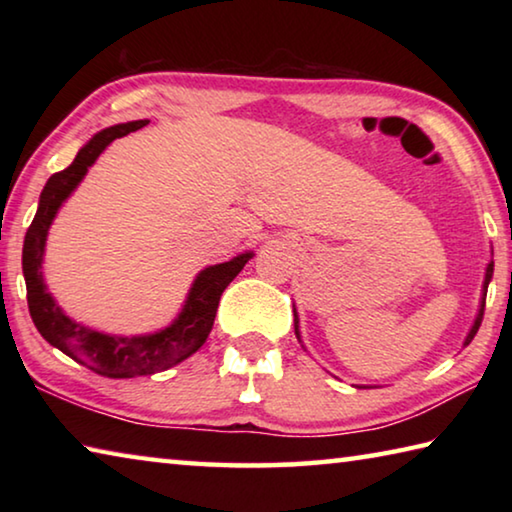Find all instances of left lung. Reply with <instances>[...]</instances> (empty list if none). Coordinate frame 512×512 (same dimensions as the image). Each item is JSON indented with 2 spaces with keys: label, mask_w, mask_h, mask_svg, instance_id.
I'll return each mask as SVG.
<instances>
[{
  "label": "left lung",
  "mask_w": 512,
  "mask_h": 512,
  "mask_svg": "<svg viewBox=\"0 0 512 512\" xmlns=\"http://www.w3.org/2000/svg\"><path fill=\"white\" fill-rule=\"evenodd\" d=\"M492 273H495V262H490L488 266H485V277H483V289H481L479 311H476V318H474V323H472V327H470V332H467V336H465L463 345H470L472 339L476 336V332H479L481 320H483V309H485V293H488V284H490V280H492ZM293 316H296V320H293V325H296V336H298V341H300V318H298L296 307H293ZM300 343H302V341H300ZM357 388H368V386H357Z\"/></svg>",
  "instance_id": "obj_1"
}]
</instances>
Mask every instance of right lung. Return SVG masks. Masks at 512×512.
<instances>
[{
  "mask_svg": "<svg viewBox=\"0 0 512 512\" xmlns=\"http://www.w3.org/2000/svg\"><path fill=\"white\" fill-rule=\"evenodd\" d=\"M146 124H149V119L126 121V124L103 128L97 135H92L76 153L74 162L47 180L40 194L38 212L33 216L22 248V271L24 282H27L29 311L42 339L81 366L115 379L155 375V372L169 370L176 363L192 357L212 332L221 293L239 275L248 259L255 255L253 250H246V253L232 257L230 262L203 268L189 287L183 309L158 332L135 336L108 334L76 323L74 318L65 314L63 307L47 291L45 275H42L51 223H54L63 203L74 194V189L81 185L85 173L97 162L99 155L117 137L140 131Z\"/></svg>",
  "mask_w": 512,
  "mask_h": 512,
  "instance_id": "right-lung-1",
  "label": "right lung"
}]
</instances>
